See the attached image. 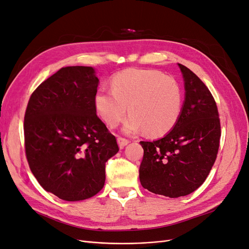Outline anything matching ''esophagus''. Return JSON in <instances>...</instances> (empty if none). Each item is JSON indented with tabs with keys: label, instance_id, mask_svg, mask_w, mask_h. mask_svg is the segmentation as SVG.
Here are the masks:
<instances>
[{
	"label": "esophagus",
	"instance_id": "1",
	"mask_svg": "<svg viewBox=\"0 0 249 249\" xmlns=\"http://www.w3.org/2000/svg\"><path fill=\"white\" fill-rule=\"evenodd\" d=\"M117 142H118V145L120 148H124L126 144H129V140L125 139V138H123V137H118L117 138Z\"/></svg>",
	"mask_w": 249,
	"mask_h": 249
}]
</instances>
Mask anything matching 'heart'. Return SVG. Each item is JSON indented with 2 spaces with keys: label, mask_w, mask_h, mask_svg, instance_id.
<instances>
[{
  "label": "heart",
  "mask_w": 249,
  "mask_h": 249,
  "mask_svg": "<svg viewBox=\"0 0 249 249\" xmlns=\"http://www.w3.org/2000/svg\"><path fill=\"white\" fill-rule=\"evenodd\" d=\"M112 90L100 89L94 96L97 114L110 127H116L129 107L126 133L144 130L159 137L176 125L183 109V91L176 79L159 71L129 69L111 80Z\"/></svg>",
  "instance_id": "obj_1"
}]
</instances>
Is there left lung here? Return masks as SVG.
I'll list each match as a JSON object with an SVG mask.
<instances>
[{"mask_svg": "<svg viewBox=\"0 0 249 249\" xmlns=\"http://www.w3.org/2000/svg\"><path fill=\"white\" fill-rule=\"evenodd\" d=\"M185 82V102L173 129L156 141H140L143 188L171 198L201 186L215 163L221 136L220 119L212 93L188 67L178 64Z\"/></svg>", "mask_w": 249, "mask_h": 249, "instance_id": "1", "label": "left lung"}]
</instances>
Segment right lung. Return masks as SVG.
<instances>
[{"label":"right lung","mask_w":249,"mask_h":249,"mask_svg":"<svg viewBox=\"0 0 249 249\" xmlns=\"http://www.w3.org/2000/svg\"><path fill=\"white\" fill-rule=\"evenodd\" d=\"M90 66L62 67L37 87L25 113L26 157L44 190L67 201L99 193L118 145L96 115L99 79Z\"/></svg>","instance_id":"obj_1"}]
</instances>
